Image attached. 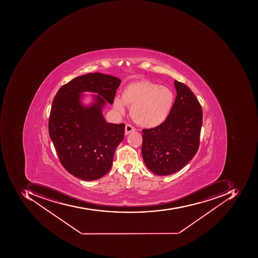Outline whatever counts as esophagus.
<instances>
[{"instance_id":"esophagus-1","label":"esophagus","mask_w":258,"mask_h":258,"mask_svg":"<svg viewBox=\"0 0 258 258\" xmlns=\"http://www.w3.org/2000/svg\"><path fill=\"white\" fill-rule=\"evenodd\" d=\"M136 128H134V127L132 126L131 125H128V124H127L126 125H125V135L127 136L130 134V133H133V132H135Z\"/></svg>"}]
</instances>
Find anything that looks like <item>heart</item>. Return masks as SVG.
Listing matches in <instances>:
<instances>
[{
    "mask_svg": "<svg viewBox=\"0 0 258 258\" xmlns=\"http://www.w3.org/2000/svg\"><path fill=\"white\" fill-rule=\"evenodd\" d=\"M175 95L170 88L147 80L130 83L116 96L113 107L125 114V105L131 106L130 114L139 125L156 128L167 121L174 108Z\"/></svg>",
    "mask_w": 258,
    "mask_h": 258,
    "instance_id": "b5f03b06",
    "label": "heart"
}]
</instances>
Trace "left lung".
Returning a JSON list of instances; mask_svg holds the SVG:
<instances>
[{
  "label": "left lung",
  "mask_w": 258,
  "mask_h": 258,
  "mask_svg": "<svg viewBox=\"0 0 258 258\" xmlns=\"http://www.w3.org/2000/svg\"><path fill=\"white\" fill-rule=\"evenodd\" d=\"M174 86L177 96L167 121L143 130L142 156L147 168L157 175L178 171L199 150L202 107L185 84L174 81Z\"/></svg>",
  "instance_id": "obj_1"
}]
</instances>
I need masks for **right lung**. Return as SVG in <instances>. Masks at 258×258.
Instances as JSON below:
<instances>
[{
  "instance_id": "add662e5",
  "label": "right lung",
  "mask_w": 258,
  "mask_h": 258,
  "mask_svg": "<svg viewBox=\"0 0 258 258\" xmlns=\"http://www.w3.org/2000/svg\"><path fill=\"white\" fill-rule=\"evenodd\" d=\"M119 78L89 73L64 84L52 101L49 134L61 164L84 180L101 178L112 165L115 149L122 141L125 124L107 122L103 109L112 105ZM94 92L91 101L83 102Z\"/></svg>"
}]
</instances>
